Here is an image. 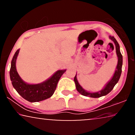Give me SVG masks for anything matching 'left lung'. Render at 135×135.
I'll list each match as a JSON object with an SVG mask.
<instances>
[{"label":"left lung","mask_w":135,"mask_h":135,"mask_svg":"<svg viewBox=\"0 0 135 135\" xmlns=\"http://www.w3.org/2000/svg\"><path fill=\"white\" fill-rule=\"evenodd\" d=\"M109 38L110 39L113 41L114 44L115 45V50H116V54H117V55L118 57V63L117 67H116V70L115 71V73H114L113 77H112V79L109 80L108 83H107L105 86L104 87L103 89H102L99 92H87L85 90L83 89V88L80 85L78 81H77L76 75V76L74 77V81L75 82V84H76V88L77 90L80 93L81 95L85 96V97H89L90 98H99L101 97H103V96L107 95V94L111 92V91L113 89L114 87L115 86L116 84L117 83V82L119 80V79L121 76V74H122V65H123V56L121 54L120 51V46L119 44H118L117 41L114 38L113 36H109Z\"/></svg>","instance_id":"obj_1"}]
</instances>
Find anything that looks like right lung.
<instances>
[{
  "label": "right lung",
  "mask_w": 135,
  "mask_h": 135,
  "mask_svg": "<svg viewBox=\"0 0 135 135\" xmlns=\"http://www.w3.org/2000/svg\"><path fill=\"white\" fill-rule=\"evenodd\" d=\"M19 51L20 49H18L13 56L9 71L13 88L24 99L31 102L42 101L51 97L56 89L59 80L66 70H58L52 77L41 83L28 84L22 80L16 69V59Z\"/></svg>",
  "instance_id": "right-lung-1"
}]
</instances>
